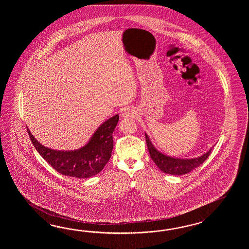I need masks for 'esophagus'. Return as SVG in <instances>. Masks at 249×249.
<instances>
[{"label": "esophagus", "mask_w": 249, "mask_h": 249, "mask_svg": "<svg viewBox=\"0 0 249 249\" xmlns=\"http://www.w3.org/2000/svg\"><path fill=\"white\" fill-rule=\"evenodd\" d=\"M134 114H135L134 110L132 108H129V109H126L123 112L122 116L123 117H132Z\"/></svg>", "instance_id": "esophagus-1"}]
</instances>
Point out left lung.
<instances>
[{
    "label": "left lung",
    "mask_w": 249,
    "mask_h": 249,
    "mask_svg": "<svg viewBox=\"0 0 249 249\" xmlns=\"http://www.w3.org/2000/svg\"><path fill=\"white\" fill-rule=\"evenodd\" d=\"M145 137H146V142H147L150 158L152 159L159 169L168 175H181L188 174L192 170L196 168L198 165L203 164L211 154L212 148L210 150H208L207 153L204 154L203 156L197 159H174L171 157H167L164 154L160 153L154 148L147 134H145Z\"/></svg>",
    "instance_id": "left-lung-1"
}]
</instances>
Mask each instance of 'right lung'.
I'll use <instances>...</instances> for the list:
<instances>
[{
	"mask_svg": "<svg viewBox=\"0 0 249 249\" xmlns=\"http://www.w3.org/2000/svg\"><path fill=\"white\" fill-rule=\"evenodd\" d=\"M119 116L107 119L97 129L90 142L85 147L73 151H59L42 146L27 129L33 145L53 169L61 175L89 178L104 168L111 157L113 132L117 126Z\"/></svg>",
	"mask_w": 249,
	"mask_h": 249,
	"instance_id": "right-lung-1",
	"label": "right lung"
}]
</instances>
